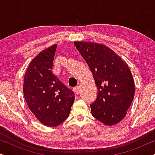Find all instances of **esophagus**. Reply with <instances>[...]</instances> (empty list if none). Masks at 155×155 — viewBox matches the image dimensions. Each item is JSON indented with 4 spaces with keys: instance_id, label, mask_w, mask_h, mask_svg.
<instances>
[{
    "instance_id": "obj_1",
    "label": "esophagus",
    "mask_w": 155,
    "mask_h": 155,
    "mask_svg": "<svg viewBox=\"0 0 155 155\" xmlns=\"http://www.w3.org/2000/svg\"><path fill=\"white\" fill-rule=\"evenodd\" d=\"M73 91H74V92H75L76 94H79V92H80L79 87H74L73 88Z\"/></svg>"
}]
</instances>
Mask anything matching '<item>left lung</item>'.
<instances>
[{
    "label": "left lung",
    "instance_id": "left-lung-1",
    "mask_svg": "<svg viewBox=\"0 0 155 155\" xmlns=\"http://www.w3.org/2000/svg\"><path fill=\"white\" fill-rule=\"evenodd\" d=\"M74 44L87 63L98 90L96 100L90 105L92 116L107 126L117 124L126 116L135 95L128 65L103 44L90 41Z\"/></svg>",
    "mask_w": 155,
    "mask_h": 155
}]
</instances>
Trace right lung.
Masks as SVG:
<instances>
[{"label":"right lung","instance_id":"add662e5","mask_svg":"<svg viewBox=\"0 0 155 155\" xmlns=\"http://www.w3.org/2000/svg\"><path fill=\"white\" fill-rule=\"evenodd\" d=\"M57 45L40 52L29 63L23 92L29 109L46 126L55 127L68 117L75 93L52 73Z\"/></svg>","mask_w":155,"mask_h":155}]
</instances>
